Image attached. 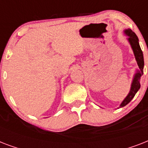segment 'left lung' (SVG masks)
<instances>
[{"label": "left lung", "instance_id": "obj_1", "mask_svg": "<svg viewBox=\"0 0 148 148\" xmlns=\"http://www.w3.org/2000/svg\"><path fill=\"white\" fill-rule=\"evenodd\" d=\"M124 34L128 36L129 43L131 46V48L133 50L134 54L135 56L136 61L138 63V67H139V70L137 71V73L134 74V76L133 81L131 83V87L130 92L128 93V95L127 96L124 100L122 101V103H121L119 108H123L124 106H126L130 101L134 98V97L135 96L136 93L138 92V90L140 88V77L143 75L144 73V66H145V62H144V56H143V52L140 49V45H139V40L137 35L135 34L134 32L131 31V29H127L124 31Z\"/></svg>", "mask_w": 148, "mask_h": 148}]
</instances>
